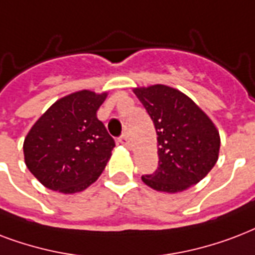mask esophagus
I'll list each match as a JSON object with an SVG mask.
<instances>
[{"mask_svg":"<svg viewBox=\"0 0 255 255\" xmlns=\"http://www.w3.org/2000/svg\"><path fill=\"white\" fill-rule=\"evenodd\" d=\"M118 142H120L121 145L126 146V147H129V146H130V139L126 137V135H122V137L118 138Z\"/></svg>","mask_w":255,"mask_h":255,"instance_id":"34e87169","label":"esophagus"}]
</instances>
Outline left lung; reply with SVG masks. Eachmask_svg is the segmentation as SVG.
<instances>
[{
	"label": "left lung",
	"instance_id": "left-lung-1",
	"mask_svg": "<svg viewBox=\"0 0 255 255\" xmlns=\"http://www.w3.org/2000/svg\"><path fill=\"white\" fill-rule=\"evenodd\" d=\"M153 120L158 142V169L142 175L157 191L178 193L198 183L218 161L216 125L186 94L166 85L133 90Z\"/></svg>",
	"mask_w": 255,
	"mask_h": 255
}]
</instances>
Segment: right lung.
Returning a JSON list of instances; mask_svg holds the SVG:
<instances>
[{"label": "right lung", "instance_id": "right-lung-1", "mask_svg": "<svg viewBox=\"0 0 255 255\" xmlns=\"http://www.w3.org/2000/svg\"><path fill=\"white\" fill-rule=\"evenodd\" d=\"M108 93L80 90L56 101L23 141L25 163L50 190L73 194L101 175L116 146L97 110Z\"/></svg>", "mask_w": 255, "mask_h": 255}]
</instances>
